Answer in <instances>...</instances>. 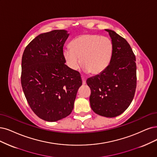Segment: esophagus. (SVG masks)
I'll use <instances>...</instances> for the list:
<instances>
[{
	"instance_id": "esophagus-1",
	"label": "esophagus",
	"mask_w": 157,
	"mask_h": 157,
	"mask_svg": "<svg viewBox=\"0 0 157 157\" xmlns=\"http://www.w3.org/2000/svg\"><path fill=\"white\" fill-rule=\"evenodd\" d=\"M82 83H83V85L86 84V79L83 77H82Z\"/></svg>"
}]
</instances>
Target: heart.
Masks as SVG:
<instances>
[{"label":"heart","instance_id":"1","mask_svg":"<svg viewBox=\"0 0 157 157\" xmlns=\"http://www.w3.org/2000/svg\"><path fill=\"white\" fill-rule=\"evenodd\" d=\"M70 48L63 50L64 59L68 68L76 71L81 63L85 72L93 75L99 74L107 68L114 50L111 39L97 34L79 36L71 42Z\"/></svg>","mask_w":157,"mask_h":157}]
</instances>
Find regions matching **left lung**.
Here are the masks:
<instances>
[{"label": "left lung", "instance_id": "left-lung-1", "mask_svg": "<svg viewBox=\"0 0 157 157\" xmlns=\"http://www.w3.org/2000/svg\"><path fill=\"white\" fill-rule=\"evenodd\" d=\"M109 32L114 46L112 59L103 72L86 80L90 107L95 113L113 118L123 113L134 98L136 87V57L129 44L118 33Z\"/></svg>", "mask_w": 157, "mask_h": 157}]
</instances>
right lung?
I'll use <instances>...</instances> for the list:
<instances>
[{"mask_svg":"<svg viewBox=\"0 0 157 157\" xmlns=\"http://www.w3.org/2000/svg\"><path fill=\"white\" fill-rule=\"evenodd\" d=\"M69 36L64 30L39 35L23 52L21 85L33 112L42 120L56 121L74 108L82 85L79 72L65 65L63 46Z\"/></svg>","mask_w":157,"mask_h":157,"instance_id":"1","label":"right lung"}]
</instances>
